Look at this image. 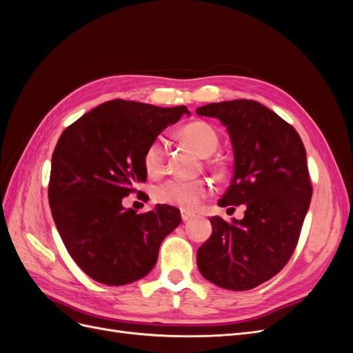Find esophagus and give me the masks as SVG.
<instances>
[{
  "mask_svg": "<svg viewBox=\"0 0 353 353\" xmlns=\"http://www.w3.org/2000/svg\"><path fill=\"white\" fill-rule=\"evenodd\" d=\"M194 216V213L193 212H190V210H181V218H183V221L185 222V221H190L191 218Z\"/></svg>",
  "mask_w": 353,
  "mask_h": 353,
  "instance_id": "esophagus-1",
  "label": "esophagus"
}]
</instances>
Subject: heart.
Returning <instances> with one entry per match:
<instances>
[{
	"instance_id": "b5f03b06",
	"label": "heart",
	"mask_w": 353,
	"mask_h": 353,
	"mask_svg": "<svg viewBox=\"0 0 353 353\" xmlns=\"http://www.w3.org/2000/svg\"><path fill=\"white\" fill-rule=\"evenodd\" d=\"M181 135L203 157L212 156L219 145V137L216 130L206 122H193L185 125L181 130ZM165 154V141L160 140V138L147 145L143 162L148 174L159 175L163 172ZM209 193L210 187L205 181H185L178 178L168 179L165 183L157 185L154 190V196L159 201L166 203V205L178 206L185 210L196 209L200 205V201L208 197Z\"/></svg>"
}]
</instances>
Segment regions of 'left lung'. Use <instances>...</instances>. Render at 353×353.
I'll use <instances>...</instances> for the list:
<instances>
[{"mask_svg":"<svg viewBox=\"0 0 353 353\" xmlns=\"http://www.w3.org/2000/svg\"><path fill=\"white\" fill-rule=\"evenodd\" d=\"M196 112L216 117L232 145L234 175L218 205L245 206L243 219H210L199 271L227 290H250L280 272L297 244L312 197L305 145L292 125L258 101L210 103Z\"/></svg>","mask_w":353,"mask_h":353,"instance_id":"left-lung-1","label":"left lung"}]
</instances>
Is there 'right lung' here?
<instances>
[{
  "instance_id": "right-lung-1",
  "label": "right lung",
  "mask_w": 353,
  "mask_h": 353,
  "mask_svg": "<svg viewBox=\"0 0 353 353\" xmlns=\"http://www.w3.org/2000/svg\"><path fill=\"white\" fill-rule=\"evenodd\" d=\"M185 105L112 100L66 128L51 157L48 201L72 259L92 280L125 285L156 265L159 248L181 223L176 208L126 210L122 199L147 179L144 152Z\"/></svg>"
}]
</instances>
